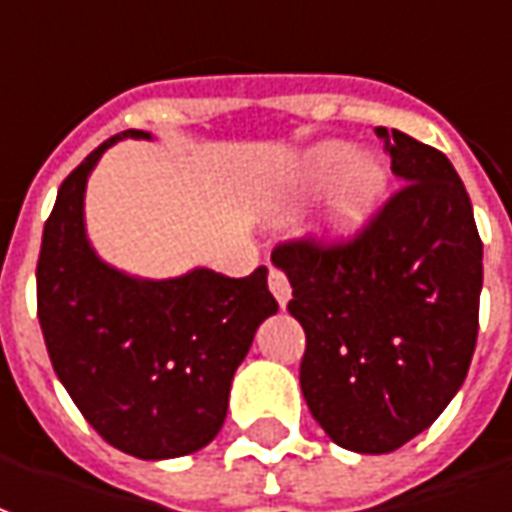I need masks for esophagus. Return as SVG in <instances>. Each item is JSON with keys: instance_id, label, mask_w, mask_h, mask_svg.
<instances>
[{"instance_id": "34e87169", "label": "esophagus", "mask_w": 512, "mask_h": 512, "mask_svg": "<svg viewBox=\"0 0 512 512\" xmlns=\"http://www.w3.org/2000/svg\"><path fill=\"white\" fill-rule=\"evenodd\" d=\"M270 292L276 295V301L281 303V306H287V301H290L292 295V287L290 281H287V276H284L278 267H270Z\"/></svg>"}]
</instances>
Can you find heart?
Here are the masks:
<instances>
[{
    "label": "heart",
    "mask_w": 512,
    "mask_h": 512,
    "mask_svg": "<svg viewBox=\"0 0 512 512\" xmlns=\"http://www.w3.org/2000/svg\"><path fill=\"white\" fill-rule=\"evenodd\" d=\"M329 195L315 217V236L326 248H348L370 228L387 192L379 155L351 153L343 142H320L295 158L270 200L276 217H292L320 192Z\"/></svg>",
    "instance_id": "obj_1"
}]
</instances>
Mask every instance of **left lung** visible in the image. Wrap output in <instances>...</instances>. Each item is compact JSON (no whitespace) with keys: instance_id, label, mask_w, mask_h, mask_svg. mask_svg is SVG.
Wrapping results in <instances>:
<instances>
[{"instance_id":"left-lung-1","label":"left lung","mask_w":512,"mask_h":512,"mask_svg":"<svg viewBox=\"0 0 512 512\" xmlns=\"http://www.w3.org/2000/svg\"><path fill=\"white\" fill-rule=\"evenodd\" d=\"M404 183L348 248L273 250L306 331L301 390L337 446L387 454L435 424L474 357L482 242L446 155L376 128Z\"/></svg>"}]
</instances>
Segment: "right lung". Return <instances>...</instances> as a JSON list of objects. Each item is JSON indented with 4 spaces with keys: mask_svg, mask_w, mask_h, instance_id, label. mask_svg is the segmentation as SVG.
<instances>
[{
    "mask_svg": "<svg viewBox=\"0 0 512 512\" xmlns=\"http://www.w3.org/2000/svg\"><path fill=\"white\" fill-rule=\"evenodd\" d=\"M153 139L125 130L61 183L38 256V323L52 368L77 410L114 449L169 460L222 429L236 368L278 312L267 267L228 278L195 267L139 278L102 262L86 234V183L108 147Z\"/></svg>",
    "mask_w": 512,
    "mask_h": 512,
    "instance_id": "1",
    "label": "right lung"
}]
</instances>
